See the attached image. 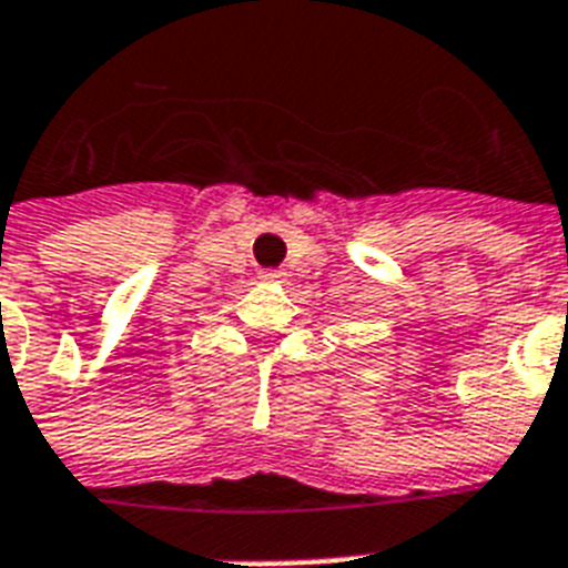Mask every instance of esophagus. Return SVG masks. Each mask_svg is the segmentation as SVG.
<instances>
[{
  "instance_id": "34e87169",
  "label": "esophagus",
  "mask_w": 568,
  "mask_h": 568,
  "mask_svg": "<svg viewBox=\"0 0 568 568\" xmlns=\"http://www.w3.org/2000/svg\"><path fill=\"white\" fill-rule=\"evenodd\" d=\"M258 280H262V283H267V285H283L285 274H283V271H262V274H258Z\"/></svg>"
}]
</instances>
